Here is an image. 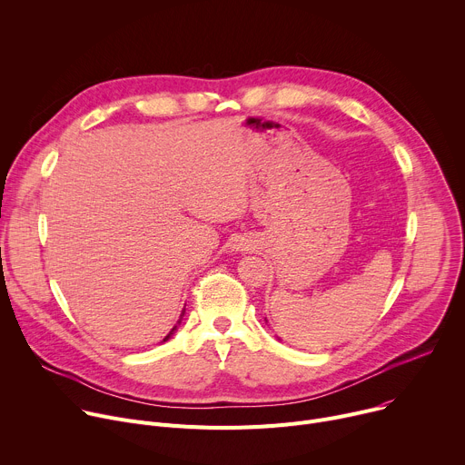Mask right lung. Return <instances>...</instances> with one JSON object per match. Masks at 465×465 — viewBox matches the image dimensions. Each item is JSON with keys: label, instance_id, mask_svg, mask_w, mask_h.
Masks as SVG:
<instances>
[{"label": "right lung", "instance_id": "1", "mask_svg": "<svg viewBox=\"0 0 465 465\" xmlns=\"http://www.w3.org/2000/svg\"><path fill=\"white\" fill-rule=\"evenodd\" d=\"M183 316H184V311H183V314H181V320H183ZM181 320H179V322H177V325H179V323H181ZM177 325H175V327H173V329H172V331H170V334H168V336H166V338H164V340H163V341H166V340H168V338H170V336H172V334H173V332H175V331H177Z\"/></svg>", "mask_w": 465, "mask_h": 465}]
</instances>
